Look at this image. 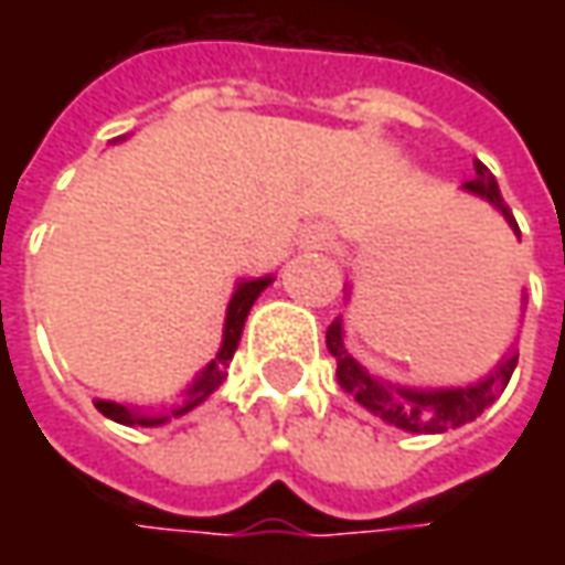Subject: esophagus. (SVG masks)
<instances>
[{
	"label": "esophagus",
	"instance_id": "1",
	"mask_svg": "<svg viewBox=\"0 0 565 565\" xmlns=\"http://www.w3.org/2000/svg\"><path fill=\"white\" fill-rule=\"evenodd\" d=\"M298 245L305 250H323L333 245V228L323 226V223H315V226L301 228V238H298Z\"/></svg>",
	"mask_w": 565,
	"mask_h": 565
}]
</instances>
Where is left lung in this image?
Here are the masks:
<instances>
[{
	"label": "left lung",
	"instance_id": "8db88e82",
	"mask_svg": "<svg viewBox=\"0 0 565 565\" xmlns=\"http://www.w3.org/2000/svg\"><path fill=\"white\" fill-rule=\"evenodd\" d=\"M462 188L468 194L488 201L510 223L512 232L522 235L515 226L512 210L500 194L493 172L481 160L475 163V179ZM345 295H349V289H345ZM522 311H525V295H522ZM327 349L337 359L339 386L349 396H355V402L364 405L371 415H377L386 424L408 430V434H444V430L475 422L507 390L512 371H515V361H519V352L510 349L503 359L497 361V367L490 374L468 383V386H399V383L374 377L364 364L352 359V352L345 349V339H342V317H337L327 327Z\"/></svg>",
	"mask_w": 565,
	"mask_h": 565
}]
</instances>
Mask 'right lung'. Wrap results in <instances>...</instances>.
<instances>
[{
	"label": "right lung",
	"instance_id": "1",
	"mask_svg": "<svg viewBox=\"0 0 565 565\" xmlns=\"http://www.w3.org/2000/svg\"><path fill=\"white\" fill-rule=\"evenodd\" d=\"M116 141H119V138H116ZM270 282H273V276H260V279H242V282L235 286V292H232V298H228L226 327H223L220 352H216V359L210 361L198 377L191 380V386L182 393V402H179V405H172L169 412H143V408H138V405H121V402L97 399L94 402V405H97V412H103V415H106V418H113V422L128 424V427H157V424H166L169 418H179V415H185V412H191V408H198V405H201L213 390H220V383L226 380L228 361H232L235 349H238V339H242V330H245V320H248L250 305L257 301V295L264 292Z\"/></svg>",
	"mask_w": 565,
	"mask_h": 565
}]
</instances>
